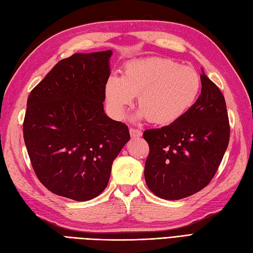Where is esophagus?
Wrapping results in <instances>:
<instances>
[{
    "instance_id": "34e87169",
    "label": "esophagus",
    "mask_w": 253,
    "mask_h": 253,
    "mask_svg": "<svg viewBox=\"0 0 253 253\" xmlns=\"http://www.w3.org/2000/svg\"><path fill=\"white\" fill-rule=\"evenodd\" d=\"M130 134H131V137L133 138H137L139 136H142V132L137 130V128H130Z\"/></svg>"
}]
</instances>
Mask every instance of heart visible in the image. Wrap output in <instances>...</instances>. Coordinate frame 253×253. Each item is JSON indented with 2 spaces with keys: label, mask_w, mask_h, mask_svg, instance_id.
I'll use <instances>...</instances> for the list:
<instances>
[{
  "label": "heart",
  "mask_w": 253,
  "mask_h": 253,
  "mask_svg": "<svg viewBox=\"0 0 253 253\" xmlns=\"http://www.w3.org/2000/svg\"><path fill=\"white\" fill-rule=\"evenodd\" d=\"M201 88L198 72L164 57L127 61L123 76L111 75L105 85L108 107L118 119L137 96L136 118L167 125L181 118L197 99Z\"/></svg>",
  "instance_id": "1"
}]
</instances>
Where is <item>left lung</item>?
Segmentation results:
<instances>
[{"label":"left lung","instance_id":"1","mask_svg":"<svg viewBox=\"0 0 253 253\" xmlns=\"http://www.w3.org/2000/svg\"><path fill=\"white\" fill-rule=\"evenodd\" d=\"M201 94L171 125L143 134L149 145L145 181L150 192L167 200L196 194L210 183L229 141L225 99L203 70Z\"/></svg>","mask_w":253,"mask_h":253}]
</instances>
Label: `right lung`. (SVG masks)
I'll return each instance as SVG.
<instances>
[{
    "label": "right lung",
    "instance_id": "1",
    "mask_svg": "<svg viewBox=\"0 0 253 253\" xmlns=\"http://www.w3.org/2000/svg\"><path fill=\"white\" fill-rule=\"evenodd\" d=\"M112 52L60 60L27 100L24 139L38 178L50 192L86 201L104 192L128 141L125 123L104 110Z\"/></svg>",
    "mask_w": 253,
    "mask_h": 253
}]
</instances>
